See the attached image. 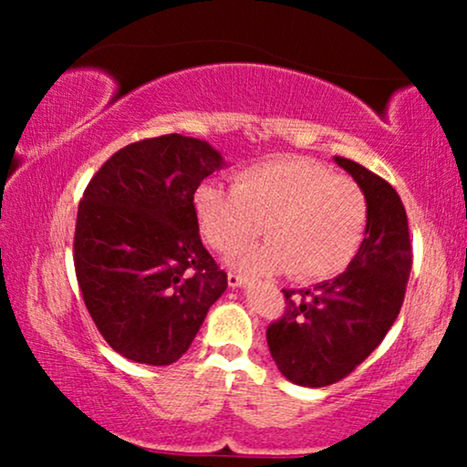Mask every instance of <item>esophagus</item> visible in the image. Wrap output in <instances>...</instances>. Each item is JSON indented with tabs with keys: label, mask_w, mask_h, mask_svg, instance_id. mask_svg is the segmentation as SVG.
<instances>
[{
	"label": "esophagus",
	"mask_w": 467,
	"mask_h": 467,
	"mask_svg": "<svg viewBox=\"0 0 467 467\" xmlns=\"http://www.w3.org/2000/svg\"><path fill=\"white\" fill-rule=\"evenodd\" d=\"M227 283H229V286H232V289H238V286H242V285L246 283V278L240 276V274H229Z\"/></svg>",
	"instance_id": "obj_1"
}]
</instances>
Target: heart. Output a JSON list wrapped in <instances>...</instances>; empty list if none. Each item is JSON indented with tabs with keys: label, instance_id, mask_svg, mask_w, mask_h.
<instances>
[{
	"label": "heart",
	"instance_id": "1",
	"mask_svg": "<svg viewBox=\"0 0 467 467\" xmlns=\"http://www.w3.org/2000/svg\"><path fill=\"white\" fill-rule=\"evenodd\" d=\"M202 234L223 254L257 238L235 267L251 274L291 270L297 280H327L359 251L369 203L359 184L306 157H278L248 165L234 187L206 182L195 191Z\"/></svg>",
	"mask_w": 467,
	"mask_h": 467
}]
</instances>
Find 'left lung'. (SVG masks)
I'll return each mask as SVG.
<instances>
[{"label":"left lung","instance_id":"left-lung-1","mask_svg":"<svg viewBox=\"0 0 467 467\" xmlns=\"http://www.w3.org/2000/svg\"><path fill=\"white\" fill-rule=\"evenodd\" d=\"M336 163L366 191V238L340 276L312 289H283L285 315L265 331L280 374L302 387L347 379L385 340L412 270L408 216L398 191L350 159L336 157Z\"/></svg>","mask_w":467,"mask_h":467}]
</instances>
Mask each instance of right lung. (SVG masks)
Listing matches in <instances>:
<instances>
[{
  "instance_id": "1",
  "label": "right lung",
  "mask_w": 467,
  "mask_h": 467,
  "mask_svg": "<svg viewBox=\"0 0 467 467\" xmlns=\"http://www.w3.org/2000/svg\"><path fill=\"white\" fill-rule=\"evenodd\" d=\"M223 163L203 140L168 133L114 152L87 184L76 278L99 334L125 359H181L227 289V274L202 244L193 203Z\"/></svg>"
}]
</instances>
